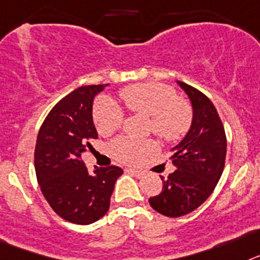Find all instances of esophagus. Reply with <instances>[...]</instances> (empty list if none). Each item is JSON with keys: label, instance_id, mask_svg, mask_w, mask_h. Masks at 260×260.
Here are the masks:
<instances>
[{"label": "esophagus", "instance_id": "34e87169", "mask_svg": "<svg viewBox=\"0 0 260 260\" xmlns=\"http://www.w3.org/2000/svg\"><path fill=\"white\" fill-rule=\"evenodd\" d=\"M125 173L131 174V175H133V177H136V178H143L144 175V171L135 170V169H125Z\"/></svg>", "mask_w": 260, "mask_h": 260}]
</instances>
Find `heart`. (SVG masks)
<instances>
[{
  "label": "heart",
  "mask_w": 260,
  "mask_h": 260,
  "mask_svg": "<svg viewBox=\"0 0 260 260\" xmlns=\"http://www.w3.org/2000/svg\"><path fill=\"white\" fill-rule=\"evenodd\" d=\"M120 96L132 112L150 117V129L159 139L174 143L188 132L192 112L177 91L162 83H136L124 87ZM92 120L101 135H110L123 123V112L110 99H98L92 108ZM110 153L117 161L136 165L155 150L150 140L119 137L110 144Z\"/></svg>",
  "instance_id": "b5f03b06"
}]
</instances>
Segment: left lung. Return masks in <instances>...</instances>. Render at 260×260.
Returning a JSON list of instances; mask_svg holds the SVG:
<instances>
[{
	"instance_id": "obj_1",
	"label": "left lung",
	"mask_w": 260,
	"mask_h": 260,
	"mask_svg": "<svg viewBox=\"0 0 260 260\" xmlns=\"http://www.w3.org/2000/svg\"><path fill=\"white\" fill-rule=\"evenodd\" d=\"M192 105V123L183 140L171 149L177 170L162 179L159 195L149 199L152 208L168 217L195 211L213 192L224 171L226 136L217 110L207 95L177 81Z\"/></svg>"
}]
</instances>
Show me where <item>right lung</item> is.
Returning a JSON list of instances; mask_svg holds the SVG:
<instances>
[{
	"instance_id": "right-lung-1",
	"label": "right lung",
	"mask_w": 260,
	"mask_h": 260,
	"mask_svg": "<svg viewBox=\"0 0 260 260\" xmlns=\"http://www.w3.org/2000/svg\"><path fill=\"white\" fill-rule=\"evenodd\" d=\"M106 85L81 86L62 98L47 115L35 146V171L43 195L64 220L89 225L107 213L115 182L123 170L95 168L90 174L82 153L98 139L92 101Z\"/></svg>"
}]
</instances>
